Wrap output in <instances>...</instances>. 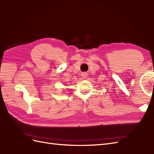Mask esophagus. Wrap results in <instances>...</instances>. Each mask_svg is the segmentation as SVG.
<instances>
[{
    "mask_svg": "<svg viewBox=\"0 0 154 154\" xmlns=\"http://www.w3.org/2000/svg\"><path fill=\"white\" fill-rule=\"evenodd\" d=\"M82 78H85V77L87 76V74H86V73H82Z\"/></svg>",
    "mask_w": 154,
    "mask_h": 154,
    "instance_id": "esophagus-1",
    "label": "esophagus"
}]
</instances>
